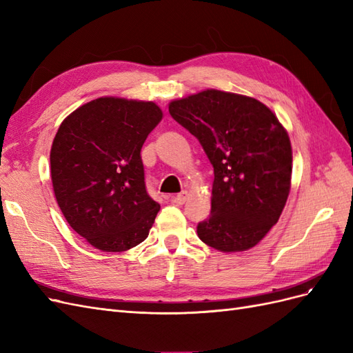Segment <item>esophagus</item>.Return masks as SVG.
I'll return each instance as SVG.
<instances>
[{"mask_svg": "<svg viewBox=\"0 0 353 353\" xmlns=\"http://www.w3.org/2000/svg\"><path fill=\"white\" fill-rule=\"evenodd\" d=\"M187 200H188V193H187V191H183V193L176 194V196L172 199V201L175 203V205H178V206L184 205V203H185Z\"/></svg>", "mask_w": 353, "mask_h": 353, "instance_id": "esophagus-1", "label": "esophagus"}]
</instances>
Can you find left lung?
Here are the masks:
<instances>
[{
  "mask_svg": "<svg viewBox=\"0 0 353 353\" xmlns=\"http://www.w3.org/2000/svg\"><path fill=\"white\" fill-rule=\"evenodd\" d=\"M169 113L197 138L215 174L199 239L221 252L253 248L279 221L290 193L287 131L263 103L218 90L175 100Z\"/></svg>",
  "mask_w": 353,
  "mask_h": 353,
  "instance_id": "obj_1",
  "label": "left lung"
}]
</instances>
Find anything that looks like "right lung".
<instances>
[{
  "label": "right lung",
  "instance_id": "1",
  "mask_svg": "<svg viewBox=\"0 0 353 353\" xmlns=\"http://www.w3.org/2000/svg\"><path fill=\"white\" fill-rule=\"evenodd\" d=\"M153 101L101 97L61 122L51 145V181L69 225L95 249L144 241L160 205L148 196L141 147L162 121Z\"/></svg>",
  "mask_w": 353,
  "mask_h": 353
}]
</instances>
